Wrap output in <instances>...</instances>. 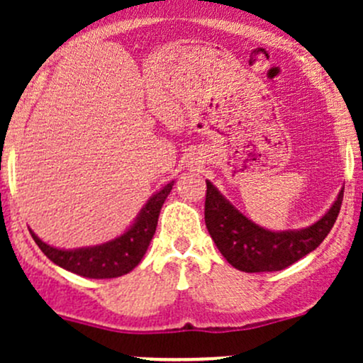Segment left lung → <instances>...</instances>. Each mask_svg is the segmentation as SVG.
<instances>
[{"instance_id":"8db88e82","label":"left lung","mask_w":363,"mask_h":363,"mask_svg":"<svg viewBox=\"0 0 363 363\" xmlns=\"http://www.w3.org/2000/svg\"><path fill=\"white\" fill-rule=\"evenodd\" d=\"M343 189L315 223L298 230L273 232L240 213L210 181H206V228L218 251L234 268L245 273L280 272L314 251L326 239L338 218Z\"/></svg>"}]
</instances>
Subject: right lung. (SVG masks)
I'll return each instance as SVG.
<instances>
[{
  "label": "right lung",
  "mask_w": 363,
  "mask_h": 363,
  "mask_svg": "<svg viewBox=\"0 0 363 363\" xmlns=\"http://www.w3.org/2000/svg\"><path fill=\"white\" fill-rule=\"evenodd\" d=\"M174 181L150 196L147 205L140 210L131 227L116 239L99 245L77 249H60L45 244L30 230L35 244L54 264L85 278H118L135 269L143 259L153 234L157 230L162 205L172 191Z\"/></svg>",
  "instance_id": "add662e5"
}]
</instances>
